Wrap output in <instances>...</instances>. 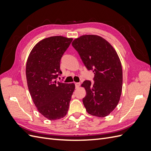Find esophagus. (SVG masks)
I'll list each match as a JSON object with an SVG mask.
<instances>
[{
    "label": "esophagus",
    "mask_w": 151,
    "mask_h": 151,
    "mask_svg": "<svg viewBox=\"0 0 151 151\" xmlns=\"http://www.w3.org/2000/svg\"><path fill=\"white\" fill-rule=\"evenodd\" d=\"M75 85H76V88L77 89V88H79V86L81 85V83H76Z\"/></svg>",
    "instance_id": "1"
}]
</instances>
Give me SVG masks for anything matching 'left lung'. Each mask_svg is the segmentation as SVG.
I'll return each instance as SVG.
<instances>
[{
  "label": "left lung",
  "mask_w": 151,
  "mask_h": 151,
  "mask_svg": "<svg viewBox=\"0 0 151 151\" xmlns=\"http://www.w3.org/2000/svg\"><path fill=\"white\" fill-rule=\"evenodd\" d=\"M88 69L93 70L94 83L85 81L81 86L86 91L83 101L90 115L104 117L119 103L123 84L122 63L116 50L103 38L85 35L72 43Z\"/></svg>",
  "instance_id": "8db88e82"
}]
</instances>
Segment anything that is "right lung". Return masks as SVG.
<instances>
[{
    "mask_svg": "<svg viewBox=\"0 0 151 151\" xmlns=\"http://www.w3.org/2000/svg\"><path fill=\"white\" fill-rule=\"evenodd\" d=\"M72 38L51 36L41 40L31 50L26 65L28 89L38 111L50 120L64 117L68 112L74 83L56 80L59 74L63 54Z\"/></svg>",
    "mask_w": 151,
    "mask_h": 151,
    "instance_id": "add662e5",
    "label": "right lung"
}]
</instances>
